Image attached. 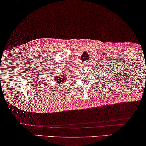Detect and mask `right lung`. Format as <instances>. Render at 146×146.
<instances>
[{"instance_id":"obj_1","label":"right lung","mask_w":146,"mask_h":146,"mask_svg":"<svg viewBox=\"0 0 146 146\" xmlns=\"http://www.w3.org/2000/svg\"><path fill=\"white\" fill-rule=\"evenodd\" d=\"M63 73H64V70H63ZM66 75V73H63V74H61V76L60 75H56L54 77H52V78L54 79V81L56 83H60V82H63L66 80V77L64 78V76Z\"/></svg>"}]
</instances>
